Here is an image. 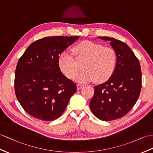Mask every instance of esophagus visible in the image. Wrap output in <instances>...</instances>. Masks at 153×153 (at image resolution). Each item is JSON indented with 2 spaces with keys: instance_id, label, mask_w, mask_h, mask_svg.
<instances>
[{
  "instance_id": "esophagus-1",
  "label": "esophagus",
  "mask_w": 153,
  "mask_h": 153,
  "mask_svg": "<svg viewBox=\"0 0 153 153\" xmlns=\"http://www.w3.org/2000/svg\"><path fill=\"white\" fill-rule=\"evenodd\" d=\"M84 86L83 85H82V84H77L76 85V87H77V89H80L82 88Z\"/></svg>"
}]
</instances>
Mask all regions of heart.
<instances>
[{
    "mask_svg": "<svg viewBox=\"0 0 153 153\" xmlns=\"http://www.w3.org/2000/svg\"><path fill=\"white\" fill-rule=\"evenodd\" d=\"M77 60H84L82 65V71L76 77L80 82L95 80H105L112 74L117 64V54L114 48L106 47L91 42H83L72 48ZM59 66L69 79H73L79 71L75 59L69 52L64 51L58 58Z\"/></svg>",
    "mask_w": 153,
    "mask_h": 153,
    "instance_id": "obj_1",
    "label": "heart"
}]
</instances>
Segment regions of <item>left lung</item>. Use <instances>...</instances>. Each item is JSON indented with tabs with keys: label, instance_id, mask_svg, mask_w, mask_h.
Returning a JSON list of instances; mask_svg holds the SVG:
<instances>
[{
	"label": "left lung",
	"instance_id": "obj_1",
	"mask_svg": "<svg viewBox=\"0 0 153 153\" xmlns=\"http://www.w3.org/2000/svg\"><path fill=\"white\" fill-rule=\"evenodd\" d=\"M99 38L110 41L117 54L114 73L105 83L94 87L89 102L93 114L108 121L125 116L134 106L141 91V71L138 59L126 43L108 37Z\"/></svg>",
	"mask_w": 153,
	"mask_h": 153
}]
</instances>
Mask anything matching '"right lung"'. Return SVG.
<instances>
[{"mask_svg":"<svg viewBox=\"0 0 153 153\" xmlns=\"http://www.w3.org/2000/svg\"><path fill=\"white\" fill-rule=\"evenodd\" d=\"M79 38L53 36L38 39L19 59L15 92L21 106L32 117L47 121L58 118L76 92V84L61 72L58 58Z\"/></svg>","mask_w":153,"mask_h":153,"instance_id":"right-lung-1","label":"right lung"}]
</instances>
